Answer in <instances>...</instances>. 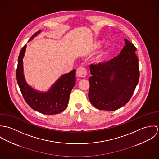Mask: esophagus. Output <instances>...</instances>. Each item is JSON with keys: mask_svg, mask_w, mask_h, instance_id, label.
Returning <instances> with one entry per match:
<instances>
[{"mask_svg": "<svg viewBox=\"0 0 159 159\" xmlns=\"http://www.w3.org/2000/svg\"><path fill=\"white\" fill-rule=\"evenodd\" d=\"M87 75V70L86 69L83 67H80L77 69L76 70V76L78 77H82L84 78Z\"/></svg>", "mask_w": 159, "mask_h": 159, "instance_id": "1", "label": "esophagus"}]
</instances>
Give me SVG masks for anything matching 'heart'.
<instances>
[{"label":"heart","mask_w":159,"mask_h":159,"mask_svg":"<svg viewBox=\"0 0 159 159\" xmlns=\"http://www.w3.org/2000/svg\"><path fill=\"white\" fill-rule=\"evenodd\" d=\"M97 45H98V44H97Z\"/></svg>","instance_id":"heart-1"}]
</instances>
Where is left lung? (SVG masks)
<instances>
[{"label": "left lung", "instance_id": "obj_1", "mask_svg": "<svg viewBox=\"0 0 159 159\" xmlns=\"http://www.w3.org/2000/svg\"><path fill=\"white\" fill-rule=\"evenodd\" d=\"M125 45L110 61L90 65L89 98L101 110L114 111L129 102L139 81L136 48L124 39Z\"/></svg>", "mask_w": 159, "mask_h": 159}]
</instances>
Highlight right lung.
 I'll return each instance as SVG.
<instances>
[{"label":"right lung","mask_w":159,"mask_h":159,"mask_svg":"<svg viewBox=\"0 0 159 159\" xmlns=\"http://www.w3.org/2000/svg\"><path fill=\"white\" fill-rule=\"evenodd\" d=\"M41 32L39 30L29 39V42ZM26 45L20 51L18 67L16 69V80L25 102L34 110L44 114H56L62 112L68 105L70 92L75 84L76 70L62 75L47 92L35 90L25 81L23 71V57Z\"/></svg>","instance_id":"obj_1"}]
</instances>
